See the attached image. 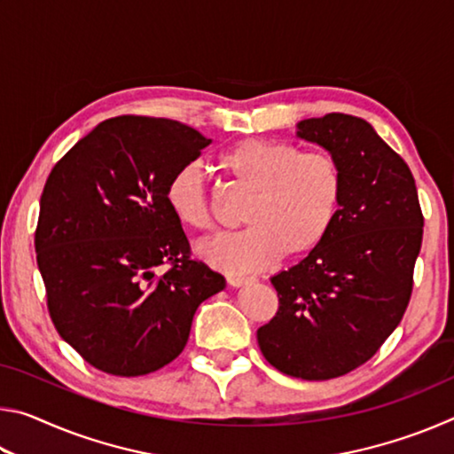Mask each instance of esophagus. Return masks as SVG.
<instances>
[{
    "label": "esophagus",
    "instance_id": "esophagus-1",
    "mask_svg": "<svg viewBox=\"0 0 454 454\" xmlns=\"http://www.w3.org/2000/svg\"><path fill=\"white\" fill-rule=\"evenodd\" d=\"M226 280H228L230 286H244V284H248V282H252L254 278H252V276H238V274H230V276H226Z\"/></svg>",
    "mask_w": 454,
    "mask_h": 454
}]
</instances>
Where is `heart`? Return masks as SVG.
Returning a JSON list of instances; mask_svg holds the SVG:
<instances>
[{
    "mask_svg": "<svg viewBox=\"0 0 454 454\" xmlns=\"http://www.w3.org/2000/svg\"><path fill=\"white\" fill-rule=\"evenodd\" d=\"M234 194L248 198L246 232L206 244L202 256L230 272L258 270L278 260L302 258L322 246L340 216L344 170L328 152L264 137H246L216 158ZM174 218L194 232L220 226L218 206L196 164L182 166L166 186Z\"/></svg>",
    "mask_w": 454,
    "mask_h": 454,
    "instance_id": "heart-1",
    "label": "heart"
}]
</instances>
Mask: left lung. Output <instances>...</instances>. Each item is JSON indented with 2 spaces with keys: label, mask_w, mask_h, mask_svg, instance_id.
I'll return each mask as SVG.
<instances>
[{
  "label": "left lung",
  "mask_w": 454,
  "mask_h": 454,
  "mask_svg": "<svg viewBox=\"0 0 454 454\" xmlns=\"http://www.w3.org/2000/svg\"><path fill=\"white\" fill-rule=\"evenodd\" d=\"M298 136L340 162L342 208L322 246L272 276L278 310L256 336L280 372L328 380L371 360L403 320L425 218L411 168L366 120L326 114Z\"/></svg>",
  "instance_id": "left-lung-1"
}]
</instances>
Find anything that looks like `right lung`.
Segmentation results:
<instances>
[{
	"label": "right lung",
	"instance_id": "add662e5",
	"mask_svg": "<svg viewBox=\"0 0 454 454\" xmlns=\"http://www.w3.org/2000/svg\"><path fill=\"white\" fill-rule=\"evenodd\" d=\"M210 142L176 120L118 116L48 176L35 252L50 318L98 371L144 376L170 364L198 306L224 288V276L192 258L166 202L172 174Z\"/></svg>",
	"mask_w": 454,
	"mask_h": 454
}]
</instances>
